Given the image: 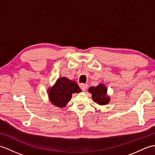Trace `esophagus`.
<instances>
[{
	"label": "esophagus",
	"mask_w": 155,
	"mask_h": 155,
	"mask_svg": "<svg viewBox=\"0 0 155 155\" xmlns=\"http://www.w3.org/2000/svg\"><path fill=\"white\" fill-rule=\"evenodd\" d=\"M80 87L83 91H85L87 90V88H88V84H84V83H81V84H80Z\"/></svg>",
	"instance_id": "34e87169"
}]
</instances>
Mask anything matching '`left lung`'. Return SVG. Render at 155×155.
I'll use <instances>...</instances> for the list:
<instances>
[{
	"mask_svg": "<svg viewBox=\"0 0 155 155\" xmlns=\"http://www.w3.org/2000/svg\"><path fill=\"white\" fill-rule=\"evenodd\" d=\"M88 92L92 94L93 100L98 104L105 105L110 102V97L107 94V88L103 84H99L97 87H90Z\"/></svg>",
	"mask_w": 155,
	"mask_h": 155,
	"instance_id": "8db88e82",
	"label": "left lung"
}]
</instances>
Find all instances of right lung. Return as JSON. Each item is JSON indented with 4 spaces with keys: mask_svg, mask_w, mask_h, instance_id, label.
Returning a JSON list of instances; mask_svg holds the SVG:
<instances>
[{
    "mask_svg": "<svg viewBox=\"0 0 155 155\" xmlns=\"http://www.w3.org/2000/svg\"><path fill=\"white\" fill-rule=\"evenodd\" d=\"M81 89L75 81L67 77L59 78L53 87L48 88V97L51 103L58 107H64L71 99L72 94L78 93Z\"/></svg>",
    "mask_w": 155,
    "mask_h": 155,
    "instance_id": "obj_1",
    "label": "right lung"
}]
</instances>
